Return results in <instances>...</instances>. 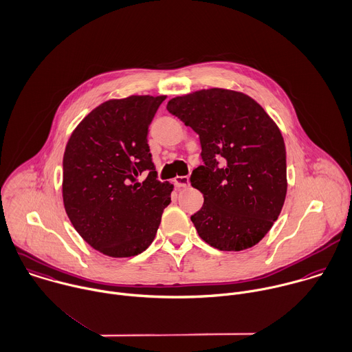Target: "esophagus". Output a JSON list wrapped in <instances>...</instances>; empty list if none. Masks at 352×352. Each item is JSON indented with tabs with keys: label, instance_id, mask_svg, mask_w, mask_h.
Returning a JSON list of instances; mask_svg holds the SVG:
<instances>
[{
	"label": "esophagus",
	"instance_id": "34e87169",
	"mask_svg": "<svg viewBox=\"0 0 352 352\" xmlns=\"http://www.w3.org/2000/svg\"><path fill=\"white\" fill-rule=\"evenodd\" d=\"M175 184L177 188H187L190 186V177L188 176H177L175 179Z\"/></svg>",
	"mask_w": 352,
	"mask_h": 352
}]
</instances>
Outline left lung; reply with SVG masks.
Returning a JSON list of instances; mask_svg holds the SVG:
<instances>
[{
    "instance_id": "obj_1",
    "label": "left lung",
    "mask_w": 352,
    "mask_h": 352,
    "mask_svg": "<svg viewBox=\"0 0 352 352\" xmlns=\"http://www.w3.org/2000/svg\"><path fill=\"white\" fill-rule=\"evenodd\" d=\"M166 109L201 139L205 165L191 175L192 187L205 198L191 216L201 239L221 251L259 243L278 219L288 187L277 124L255 100L228 89L175 97Z\"/></svg>"
}]
</instances>
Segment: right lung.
Segmentation results:
<instances>
[{
  "label": "right lung",
  "mask_w": 352,
  "mask_h": 352,
  "mask_svg": "<svg viewBox=\"0 0 352 352\" xmlns=\"http://www.w3.org/2000/svg\"><path fill=\"white\" fill-rule=\"evenodd\" d=\"M166 96H129L93 109L72 131L63 158L65 212L93 248L126 258L154 240L173 186L158 182L147 131ZM148 177H137L144 170Z\"/></svg>",
  "instance_id": "obj_1"
}]
</instances>
